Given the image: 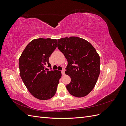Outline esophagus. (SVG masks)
I'll list each match as a JSON object with an SVG mask.
<instances>
[{"instance_id": "1", "label": "esophagus", "mask_w": 126, "mask_h": 126, "mask_svg": "<svg viewBox=\"0 0 126 126\" xmlns=\"http://www.w3.org/2000/svg\"><path fill=\"white\" fill-rule=\"evenodd\" d=\"M64 71H65V70H64V69H63L62 70V74L63 75H64V74H65V73H64Z\"/></svg>"}]
</instances>
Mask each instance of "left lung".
<instances>
[{"mask_svg":"<svg viewBox=\"0 0 126 126\" xmlns=\"http://www.w3.org/2000/svg\"><path fill=\"white\" fill-rule=\"evenodd\" d=\"M57 47L68 62L65 73L71 78L66 86L68 91L76 97L87 96L94 89L100 74L99 55L90 43L78 37L59 39Z\"/></svg>","mask_w":126,"mask_h":126,"instance_id":"8db88e82","label":"left lung"}]
</instances>
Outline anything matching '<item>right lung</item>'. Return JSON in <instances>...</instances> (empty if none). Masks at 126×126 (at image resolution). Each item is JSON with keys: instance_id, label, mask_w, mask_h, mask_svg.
<instances>
[{"instance_id": "obj_1", "label": "right lung", "mask_w": 126, "mask_h": 126, "mask_svg": "<svg viewBox=\"0 0 126 126\" xmlns=\"http://www.w3.org/2000/svg\"><path fill=\"white\" fill-rule=\"evenodd\" d=\"M57 40L35 39L27 45L19 59L20 77L33 97L48 100L55 96L62 77L59 70L46 71L51 66L49 58L57 47Z\"/></svg>"}]
</instances>
